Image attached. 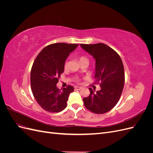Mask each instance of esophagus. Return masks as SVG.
Masks as SVG:
<instances>
[{
	"label": "esophagus",
	"mask_w": 153,
	"mask_h": 153,
	"mask_svg": "<svg viewBox=\"0 0 153 153\" xmlns=\"http://www.w3.org/2000/svg\"><path fill=\"white\" fill-rule=\"evenodd\" d=\"M75 90H80L82 89V87H79V86H75Z\"/></svg>",
	"instance_id": "1"
}]
</instances>
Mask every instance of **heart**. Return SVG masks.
<instances>
[{
	"mask_svg": "<svg viewBox=\"0 0 153 153\" xmlns=\"http://www.w3.org/2000/svg\"><path fill=\"white\" fill-rule=\"evenodd\" d=\"M85 60H87V59L85 57H84V56H80L79 57V61H80V62L84 61H85ZM87 61H88V60H87ZM64 68H66L67 67V62H65V63H64ZM75 81L78 82V80L76 79Z\"/></svg>",
	"mask_w": 153,
	"mask_h": 153,
	"instance_id": "obj_1",
	"label": "heart"
}]
</instances>
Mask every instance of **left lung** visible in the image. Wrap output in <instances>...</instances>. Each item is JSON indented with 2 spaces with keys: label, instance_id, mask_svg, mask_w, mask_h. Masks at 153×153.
I'll use <instances>...</instances> for the list:
<instances>
[{
  "label": "left lung",
  "instance_id": "obj_1",
  "mask_svg": "<svg viewBox=\"0 0 153 153\" xmlns=\"http://www.w3.org/2000/svg\"><path fill=\"white\" fill-rule=\"evenodd\" d=\"M81 47L96 60L94 78L101 90L89 88L90 94L83 99L87 109L102 114L112 109L119 101L125 80L123 61L115 51L103 43L80 44Z\"/></svg>",
  "mask_w": 153,
  "mask_h": 153
}]
</instances>
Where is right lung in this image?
<instances>
[{
    "label": "right lung",
    "instance_id": "right-lung-1",
    "mask_svg": "<svg viewBox=\"0 0 153 153\" xmlns=\"http://www.w3.org/2000/svg\"><path fill=\"white\" fill-rule=\"evenodd\" d=\"M77 44L57 43L45 47L36 57L30 71L31 90L41 107L48 112H59L67 106L73 86L59 89V78L64 72V63Z\"/></svg>",
    "mask_w": 153,
    "mask_h": 153
}]
</instances>
